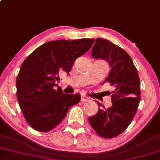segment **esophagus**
Listing matches in <instances>:
<instances>
[{
	"label": "esophagus",
	"instance_id": "esophagus-1",
	"mask_svg": "<svg viewBox=\"0 0 160 160\" xmlns=\"http://www.w3.org/2000/svg\"><path fill=\"white\" fill-rule=\"evenodd\" d=\"M88 99H89L88 97H86V95H82V97H81V102H86V101H88Z\"/></svg>",
	"mask_w": 160,
	"mask_h": 160
}]
</instances>
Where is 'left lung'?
<instances>
[{"label": "left lung", "mask_w": 160, "mask_h": 160, "mask_svg": "<svg viewBox=\"0 0 160 160\" xmlns=\"http://www.w3.org/2000/svg\"><path fill=\"white\" fill-rule=\"evenodd\" d=\"M91 54L93 58L109 63V74L103 84L110 82L115 90L110 93L111 107L99 108L97 113L88 118L89 123L99 136L112 138L125 131L135 116L140 100L139 75L128 53L109 40L97 38ZM97 102L98 106L102 105Z\"/></svg>", "instance_id": "1"}]
</instances>
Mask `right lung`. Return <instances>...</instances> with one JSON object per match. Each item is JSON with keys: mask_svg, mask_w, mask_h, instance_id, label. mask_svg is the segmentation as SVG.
Masks as SVG:
<instances>
[{"mask_svg": "<svg viewBox=\"0 0 160 160\" xmlns=\"http://www.w3.org/2000/svg\"><path fill=\"white\" fill-rule=\"evenodd\" d=\"M94 39L56 40L42 44L25 58L17 78V97L25 120L35 130L46 132L65 118L79 93L68 94L55 82L69 74L74 61L91 48Z\"/></svg>", "mask_w": 160, "mask_h": 160, "instance_id": "obj_1", "label": "right lung"}]
</instances>
